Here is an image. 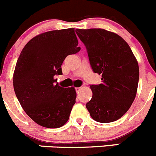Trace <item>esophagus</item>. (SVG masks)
Returning a JSON list of instances; mask_svg holds the SVG:
<instances>
[{
  "label": "esophagus",
  "mask_w": 156,
  "mask_h": 156,
  "mask_svg": "<svg viewBox=\"0 0 156 156\" xmlns=\"http://www.w3.org/2000/svg\"><path fill=\"white\" fill-rule=\"evenodd\" d=\"M82 89L81 87H76V92H78L79 91H80V89Z\"/></svg>",
  "instance_id": "esophagus-1"
}]
</instances>
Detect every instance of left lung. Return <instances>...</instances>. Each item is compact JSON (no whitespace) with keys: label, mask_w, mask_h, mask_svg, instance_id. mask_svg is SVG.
<instances>
[{"label":"left lung","mask_w":156,"mask_h":156,"mask_svg":"<svg viewBox=\"0 0 156 156\" xmlns=\"http://www.w3.org/2000/svg\"><path fill=\"white\" fill-rule=\"evenodd\" d=\"M76 32L86 46L92 70L101 75V83L90 86L92 98L86 108L95 121H117L135 99L138 62L128 44L115 32L103 29H76Z\"/></svg>","instance_id":"obj_1"}]
</instances>
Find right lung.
<instances>
[{"mask_svg":"<svg viewBox=\"0 0 156 156\" xmlns=\"http://www.w3.org/2000/svg\"><path fill=\"white\" fill-rule=\"evenodd\" d=\"M74 29L53 30L32 38L21 51L13 73L16 98L28 116L38 125L58 128L67 123L76 92L61 86L55 75L67 55L80 51Z\"/></svg>","mask_w":156,"mask_h":156,"instance_id":"right-lung-1","label":"right lung"}]
</instances>
